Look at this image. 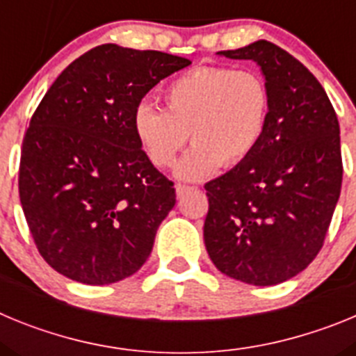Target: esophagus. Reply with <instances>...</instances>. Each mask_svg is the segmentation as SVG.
<instances>
[{
    "mask_svg": "<svg viewBox=\"0 0 356 356\" xmlns=\"http://www.w3.org/2000/svg\"><path fill=\"white\" fill-rule=\"evenodd\" d=\"M193 188H194V187H191V185H181V184H178V185H176V196H178V197H184L185 194L191 193Z\"/></svg>",
    "mask_w": 356,
    "mask_h": 356,
    "instance_id": "34e87169",
    "label": "esophagus"
}]
</instances>
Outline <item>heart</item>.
<instances>
[{"mask_svg":"<svg viewBox=\"0 0 356 356\" xmlns=\"http://www.w3.org/2000/svg\"><path fill=\"white\" fill-rule=\"evenodd\" d=\"M162 99L165 110L137 106L131 127L156 168H171L191 137L194 146L176 168L184 180L244 162L262 140L271 108L259 72L222 65L184 72L163 89Z\"/></svg>","mask_w":356,"mask_h":356,"instance_id":"obj_1","label":"heart"}]
</instances>
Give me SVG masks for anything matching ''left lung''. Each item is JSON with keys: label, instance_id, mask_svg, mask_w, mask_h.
<instances>
[{"label": "left lung", "instance_id": "left-lung-1", "mask_svg": "<svg viewBox=\"0 0 356 356\" xmlns=\"http://www.w3.org/2000/svg\"><path fill=\"white\" fill-rule=\"evenodd\" d=\"M217 55L257 62L271 108L257 149L205 185V246L229 278L282 284L316 259L341 196L337 114L317 78L276 44L257 40Z\"/></svg>", "mask_w": 356, "mask_h": 356}]
</instances>
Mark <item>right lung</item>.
Returning <instances> with one entry per match:
<instances>
[{"mask_svg":"<svg viewBox=\"0 0 356 356\" xmlns=\"http://www.w3.org/2000/svg\"><path fill=\"white\" fill-rule=\"evenodd\" d=\"M191 60L102 44L67 65L31 115L19 197L31 237L56 273L87 285L137 273L176 203L131 118L160 80Z\"/></svg>","mask_w":356,"mask_h":356,"instance_id":"1","label":"right lung"}]
</instances>
